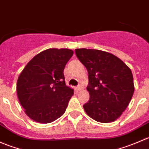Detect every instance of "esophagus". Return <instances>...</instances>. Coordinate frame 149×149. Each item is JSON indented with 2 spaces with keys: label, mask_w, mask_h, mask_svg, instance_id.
I'll return each instance as SVG.
<instances>
[{
  "label": "esophagus",
  "mask_w": 149,
  "mask_h": 149,
  "mask_svg": "<svg viewBox=\"0 0 149 149\" xmlns=\"http://www.w3.org/2000/svg\"><path fill=\"white\" fill-rule=\"evenodd\" d=\"M82 88H83V87H82L81 85H79L77 86V90H78V91H81Z\"/></svg>",
  "instance_id": "esophagus-1"
}]
</instances>
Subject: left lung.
Returning <instances> with one entry per match:
<instances>
[{
    "label": "left lung",
    "mask_w": 149,
    "mask_h": 149,
    "mask_svg": "<svg viewBox=\"0 0 149 149\" xmlns=\"http://www.w3.org/2000/svg\"><path fill=\"white\" fill-rule=\"evenodd\" d=\"M75 52L88 73L87 90L90 98L84 104V110L100 123L115 121L133 95L131 70L120 58L104 51L82 48Z\"/></svg>",
    "instance_id": "left-lung-1"
}]
</instances>
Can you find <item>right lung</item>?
I'll return each mask as SVG.
<instances>
[{"mask_svg": "<svg viewBox=\"0 0 149 149\" xmlns=\"http://www.w3.org/2000/svg\"><path fill=\"white\" fill-rule=\"evenodd\" d=\"M73 55L69 49H46L21 73L16 84L18 98L34 121L52 123L65 112L73 89L65 85L63 70Z\"/></svg>", "mask_w": 149, "mask_h": 149, "instance_id": "1", "label": "right lung"}]
</instances>
